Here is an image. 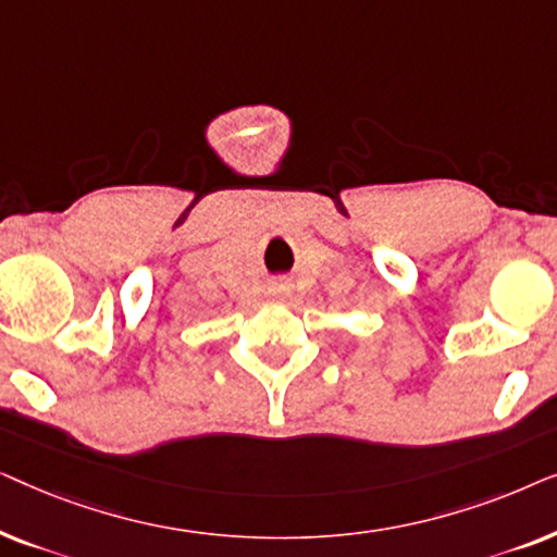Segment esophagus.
I'll list each match as a JSON object with an SVG mask.
<instances>
[{
	"label": "esophagus",
	"mask_w": 557,
	"mask_h": 557,
	"mask_svg": "<svg viewBox=\"0 0 557 557\" xmlns=\"http://www.w3.org/2000/svg\"><path fill=\"white\" fill-rule=\"evenodd\" d=\"M269 294L273 296V299H284V296L292 294V284H288V281H284V278L271 281V284H269Z\"/></svg>",
	"instance_id": "34e87169"
}]
</instances>
